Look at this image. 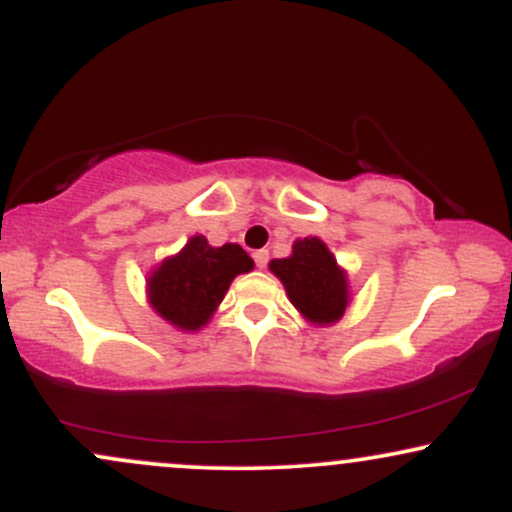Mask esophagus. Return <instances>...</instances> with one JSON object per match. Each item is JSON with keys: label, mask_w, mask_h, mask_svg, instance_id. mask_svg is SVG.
I'll use <instances>...</instances> for the list:
<instances>
[{"label": "esophagus", "mask_w": 512, "mask_h": 512, "mask_svg": "<svg viewBox=\"0 0 512 512\" xmlns=\"http://www.w3.org/2000/svg\"><path fill=\"white\" fill-rule=\"evenodd\" d=\"M252 257H255L257 267L264 269V267H267V262H269V250H255V255H252Z\"/></svg>", "instance_id": "34e87169"}]
</instances>
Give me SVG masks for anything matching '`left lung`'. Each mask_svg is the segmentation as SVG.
<instances>
[{
    "instance_id": "1",
    "label": "left lung",
    "mask_w": 512,
    "mask_h": 512,
    "mask_svg": "<svg viewBox=\"0 0 512 512\" xmlns=\"http://www.w3.org/2000/svg\"><path fill=\"white\" fill-rule=\"evenodd\" d=\"M269 269L284 281L291 303L313 322H334L346 310V276L327 245L317 238L293 243V255L272 260Z\"/></svg>"
}]
</instances>
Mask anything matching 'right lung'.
I'll return each mask as SVG.
<instances>
[{"instance_id":"right-lung-1","label":"right lung","mask_w":512,"mask_h":512,"mask_svg":"<svg viewBox=\"0 0 512 512\" xmlns=\"http://www.w3.org/2000/svg\"><path fill=\"white\" fill-rule=\"evenodd\" d=\"M252 267L255 262L240 245L226 243L223 248H211L207 238L195 236L180 255L168 257L151 274V305L170 325L199 330L223 301L231 281Z\"/></svg>"}]
</instances>
